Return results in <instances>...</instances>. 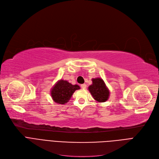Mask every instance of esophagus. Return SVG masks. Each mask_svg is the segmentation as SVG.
Returning <instances> with one entry per match:
<instances>
[{"instance_id":"esophagus-1","label":"esophagus","mask_w":159,"mask_h":159,"mask_svg":"<svg viewBox=\"0 0 159 159\" xmlns=\"http://www.w3.org/2000/svg\"><path fill=\"white\" fill-rule=\"evenodd\" d=\"M86 87H87V85H86V84H81V87L83 89H86Z\"/></svg>"}]
</instances>
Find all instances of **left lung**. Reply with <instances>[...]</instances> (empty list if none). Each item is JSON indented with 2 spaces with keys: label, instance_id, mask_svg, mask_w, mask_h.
<instances>
[{
  "label": "left lung",
  "instance_id": "1",
  "mask_svg": "<svg viewBox=\"0 0 159 159\" xmlns=\"http://www.w3.org/2000/svg\"><path fill=\"white\" fill-rule=\"evenodd\" d=\"M88 89L94 99L99 102H104L108 99L110 91L102 79L97 78L92 79V84Z\"/></svg>",
  "mask_w": 159,
  "mask_h": 159
}]
</instances>
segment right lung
<instances>
[{
  "label": "right lung",
  "mask_w": 159,
  "mask_h": 159,
  "mask_svg": "<svg viewBox=\"0 0 159 159\" xmlns=\"http://www.w3.org/2000/svg\"><path fill=\"white\" fill-rule=\"evenodd\" d=\"M80 89V87L78 85H72L68 81L61 80L52 88L51 95L52 100L56 103L64 105L68 102L75 91Z\"/></svg>",
  "instance_id": "1"
}]
</instances>
